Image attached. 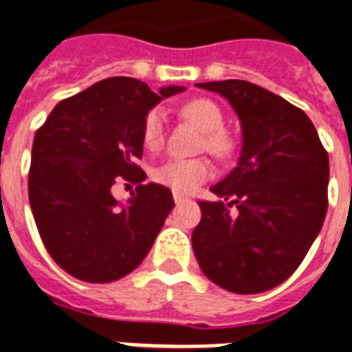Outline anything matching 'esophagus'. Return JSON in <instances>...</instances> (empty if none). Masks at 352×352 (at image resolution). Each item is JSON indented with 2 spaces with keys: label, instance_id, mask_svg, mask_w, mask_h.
Masks as SVG:
<instances>
[{
  "label": "esophagus",
  "instance_id": "34e87169",
  "mask_svg": "<svg viewBox=\"0 0 352 352\" xmlns=\"http://www.w3.org/2000/svg\"><path fill=\"white\" fill-rule=\"evenodd\" d=\"M173 196H174V201L178 203V205L183 201H187V196H183V194H179V192H174Z\"/></svg>",
  "mask_w": 352,
  "mask_h": 352
}]
</instances>
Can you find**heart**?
<instances>
[{
    "label": "heart",
    "mask_w": 352,
    "mask_h": 352,
    "mask_svg": "<svg viewBox=\"0 0 352 352\" xmlns=\"http://www.w3.org/2000/svg\"><path fill=\"white\" fill-rule=\"evenodd\" d=\"M179 115L185 120L196 124L205 133L203 147L214 156L226 158L234 151V142L225 131L223 109L210 98H192L179 107ZM144 144L147 149H158L164 142V113L153 109L144 120ZM212 167L207 160H167L153 170V179L164 187L179 194L190 190L210 178Z\"/></svg>",
    "instance_id": "1"
}]
</instances>
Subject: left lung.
<instances>
[{
    "label": "left lung",
    "instance_id": "left-lung-1",
    "mask_svg": "<svg viewBox=\"0 0 352 352\" xmlns=\"http://www.w3.org/2000/svg\"><path fill=\"white\" fill-rule=\"evenodd\" d=\"M228 100L243 127L237 167L197 201L192 232L199 268L239 295L283 284L304 261L327 212L329 158L297 106L246 80L197 84Z\"/></svg>",
    "mask_w": 352,
    "mask_h": 352
}]
</instances>
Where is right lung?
Wrapping results in <instances>:
<instances>
[{
  "label": "right lung",
  "instance_id": "obj_1",
  "mask_svg": "<svg viewBox=\"0 0 352 352\" xmlns=\"http://www.w3.org/2000/svg\"><path fill=\"white\" fill-rule=\"evenodd\" d=\"M183 89L155 93L138 78H104L60 100L37 129L28 199L41 239L66 274L113 283L149 254L174 199L164 185H142L135 160L144 153L147 113ZM120 182L137 185L127 204L112 196Z\"/></svg>",
  "mask_w": 352,
  "mask_h": 352
}]
</instances>
